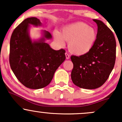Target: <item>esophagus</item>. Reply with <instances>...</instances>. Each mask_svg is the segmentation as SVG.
Here are the masks:
<instances>
[{
  "instance_id": "34e87169",
  "label": "esophagus",
  "mask_w": 122,
  "mask_h": 122,
  "mask_svg": "<svg viewBox=\"0 0 122 122\" xmlns=\"http://www.w3.org/2000/svg\"><path fill=\"white\" fill-rule=\"evenodd\" d=\"M66 59H67V60H68V59L70 58V55H69L68 53H67V52L66 53Z\"/></svg>"
}]
</instances>
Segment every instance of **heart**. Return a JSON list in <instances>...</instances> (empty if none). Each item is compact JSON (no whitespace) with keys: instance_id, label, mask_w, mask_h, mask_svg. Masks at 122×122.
<instances>
[{"instance_id":"heart-1","label":"heart","mask_w":122,"mask_h":122,"mask_svg":"<svg viewBox=\"0 0 122 122\" xmlns=\"http://www.w3.org/2000/svg\"><path fill=\"white\" fill-rule=\"evenodd\" d=\"M54 36L60 46L65 45V40L68 42L69 50L72 53L83 55L88 53L94 46L97 32L86 23L78 22L63 27L61 34L54 31Z\"/></svg>"}]
</instances>
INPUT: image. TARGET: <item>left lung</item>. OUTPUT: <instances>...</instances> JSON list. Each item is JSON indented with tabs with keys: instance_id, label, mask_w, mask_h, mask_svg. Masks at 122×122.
I'll return each mask as SVG.
<instances>
[{
	"instance_id": "1",
	"label": "left lung",
	"mask_w": 122,
	"mask_h": 122,
	"mask_svg": "<svg viewBox=\"0 0 122 122\" xmlns=\"http://www.w3.org/2000/svg\"><path fill=\"white\" fill-rule=\"evenodd\" d=\"M93 20L98 27L94 46L85 55L71 56L74 65L71 80L76 86L86 89H95L104 84L116 60V42L112 31L101 20Z\"/></svg>"
}]
</instances>
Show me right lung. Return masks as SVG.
Returning <instances> with one entry per match:
<instances>
[{
  "instance_id": "1",
  "label": "right lung",
  "mask_w": 122,
  "mask_h": 122,
  "mask_svg": "<svg viewBox=\"0 0 122 122\" xmlns=\"http://www.w3.org/2000/svg\"><path fill=\"white\" fill-rule=\"evenodd\" d=\"M30 25H41L39 19L28 18L13 30L10 41L9 63L18 80L26 87L39 89L48 86L56 69L66 60V51L54 50L45 42L51 34L44 30V36L32 42L29 34Z\"/></svg>"
}]
</instances>
